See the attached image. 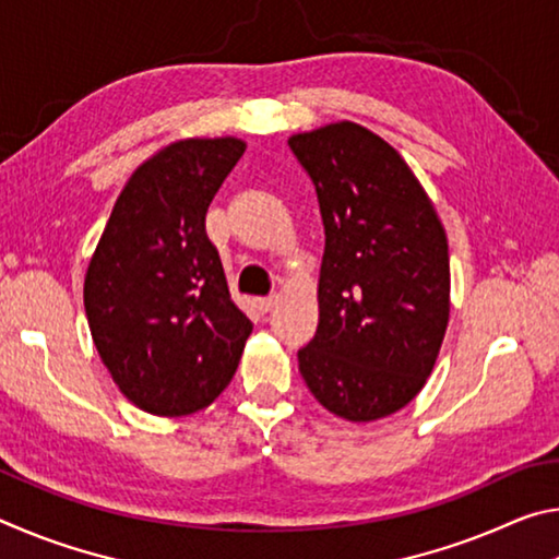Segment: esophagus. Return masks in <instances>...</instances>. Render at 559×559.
<instances>
[{
  "mask_svg": "<svg viewBox=\"0 0 559 559\" xmlns=\"http://www.w3.org/2000/svg\"><path fill=\"white\" fill-rule=\"evenodd\" d=\"M276 306V296H269V298H257V308L261 313H269V310Z\"/></svg>",
  "mask_w": 559,
  "mask_h": 559,
  "instance_id": "34e87169",
  "label": "esophagus"
}]
</instances>
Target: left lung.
I'll return each mask as SVG.
<instances>
[{
	"label": "left lung",
	"instance_id": "left-lung-1",
	"mask_svg": "<svg viewBox=\"0 0 559 559\" xmlns=\"http://www.w3.org/2000/svg\"><path fill=\"white\" fill-rule=\"evenodd\" d=\"M288 145L325 226L318 330L298 353L300 374L340 419H384L424 390L447 335V229L404 157L359 122L296 132Z\"/></svg>",
	"mask_w": 559,
	"mask_h": 559
}]
</instances>
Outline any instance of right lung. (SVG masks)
<instances>
[{
	"label": "right lung",
	"mask_w": 559,
	"mask_h": 559,
	"mask_svg": "<svg viewBox=\"0 0 559 559\" xmlns=\"http://www.w3.org/2000/svg\"><path fill=\"white\" fill-rule=\"evenodd\" d=\"M243 150L234 135L159 147L128 177L88 261L91 337L120 394L147 414L210 406L253 330L204 231L206 210Z\"/></svg>",
	"instance_id": "obj_1"
}]
</instances>
